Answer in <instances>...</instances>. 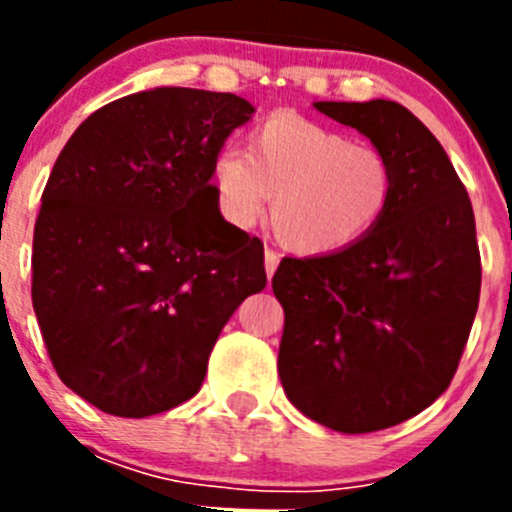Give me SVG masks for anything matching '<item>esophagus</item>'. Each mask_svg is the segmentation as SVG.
I'll return each mask as SVG.
<instances>
[{
	"label": "esophagus",
	"instance_id": "obj_1",
	"mask_svg": "<svg viewBox=\"0 0 512 512\" xmlns=\"http://www.w3.org/2000/svg\"><path fill=\"white\" fill-rule=\"evenodd\" d=\"M264 266H266V277H274V271H277V266H279V256L274 251H269V248H266L264 251Z\"/></svg>",
	"mask_w": 512,
	"mask_h": 512
}]
</instances>
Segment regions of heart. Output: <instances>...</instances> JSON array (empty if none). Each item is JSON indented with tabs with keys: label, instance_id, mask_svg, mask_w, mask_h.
Returning <instances> with one entry per match:
<instances>
[{
	"label": "heart",
	"instance_id": "obj_1",
	"mask_svg": "<svg viewBox=\"0 0 512 512\" xmlns=\"http://www.w3.org/2000/svg\"><path fill=\"white\" fill-rule=\"evenodd\" d=\"M215 207L233 228H253L269 203V230L297 256L356 246L387 215L395 166L369 143L295 115H274L248 133L246 151L212 158Z\"/></svg>",
	"mask_w": 512,
	"mask_h": 512
}]
</instances>
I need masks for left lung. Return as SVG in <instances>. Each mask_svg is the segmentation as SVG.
Instances as JSON below:
<instances>
[{
	"instance_id": "8db88e82",
	"label": "left lung",
	"mask_w": 512,
	"mask_h": 512,
	"mask_svg": "<svg viewBox=\"0 0 512 512\" xmlns=\"http://www.w3.org/2000/svg\"><path fill=\"white\" fill-rule=\"evenodd\" d=\"M395 166V197L364 241L284 259L279 379L289 402L338 433L413 418L446 392L479 305L477 228L467 189L423 122L390 99L315 102Z\"/></svg>"
}]
</instances>
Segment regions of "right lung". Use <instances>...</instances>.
I'll return each mask as SVG.
<instances>
[{"mask_svg": "<svg viewBox=\"0 0 512 512\" xmlns=\"http://www.w3.org/2000/svg\"><path fill=\"white\" fill-rule=\"evenodd\" d=\"M253 104L156 87L104 104L63 146L33 235V307L61 382L148 418L200 392L230 315L266 287L264 246L225 223L212 158Z\"/></svg>", "mask_w": 512, "mask_h": 512, "instance_id": "add662e5", "label": "right lung"}]
</instances>
